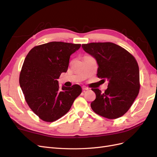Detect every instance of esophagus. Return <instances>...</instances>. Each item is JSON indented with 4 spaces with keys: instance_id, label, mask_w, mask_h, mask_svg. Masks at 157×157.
Returning <instances> with one entry per match:
<instances>
[{
    "instance_id": "1",
    "label": "esophagus",
    "mask_w": 157,
    "mask_h": 157,
    "mask_svg": "<svg viewBox=\"0 0 157 157\" xmlns=\"http://www.w3.org/2000/svg\"><path fill=\"white\" fill-rule=\"evenodd\" d=\"M82 90H84V91H85V90H88L89 88H87V87H86V86H83L82 87Z\"/></svg>"
}]
</instances>
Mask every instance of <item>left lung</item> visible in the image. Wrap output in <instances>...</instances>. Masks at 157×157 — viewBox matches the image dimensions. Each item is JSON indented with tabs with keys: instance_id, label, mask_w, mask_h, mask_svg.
Listing matches in <instances>:
<instances>
[{
	"instance_id": "obj_1",
	"label": "left lung",
	"mask_w": 157,
	"mask_h": 157,
	"mask_svg": "<svg viewBox=\"0 0 157 157\" xmlns=\"http://www.w3.org/2000/svg\"><path fill=\"white\" fill-rule=\"evenodd\" d=\"M83 50L96 59L98 78H107V90L92 88L96 98L92 110L109 119L122 117L128 111L139 94L140 70L134 57L112 42L82 44Z\"/></svg>"
}]
</instances>
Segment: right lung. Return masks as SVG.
<instances>
[{
	"instance_id": "obj_1",
	"label": "right lung",
	"mask_w": 157,
	"mask_h": 157,
	"mask_svg": "<svg viewBox=\"0 0 157 157\" xmlns=\"http://www.w3.org/2000/svg\"><path fill=\"white\" fill-rule=\"evenodd\" d=\"M81 44L50 42L32 48L23 62L20 84L28 105L40 119L54 122L65 115L82 92L78 84L61 88L58 79L70 56Z\"/></svg>"
}]
</instances>
